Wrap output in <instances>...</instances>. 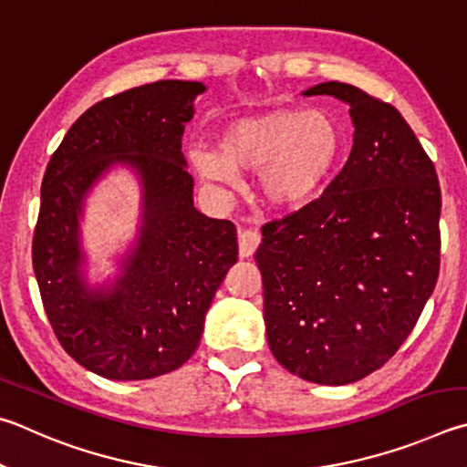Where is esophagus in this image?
Masks as SVG:
<instances>
[{"label":"esophagus","instance_id":"obj_1","mask_svg":"<svg viewBox=\"0 0 467 467\" xmlns=\"http://www.w3.org/2000/svg\"><path fill=\"white\" fill-rule=\"evenodd\" d=\"M238 246H240V256L250 258L260 246V234L254 232V229H240Z\"/></svg>","mask_w":467,"mask_h":467}]
</instances>
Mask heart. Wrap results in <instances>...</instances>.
<instances>
[{"label": "heart", "mask_w": 467, "mask_h": 467, "mask_svg": "<svg viewBox=\"0 0 467 467\" xmlns=\"http://www.w3.org/2000/svg\"><path fill=\"white\" fill-rule=\"evenodd\" d=\"M345 150V130L328 110L281 109L229 122L217 153L194 150L192 161L215 182L260 170L258 188L268 207L297 211L320 196Z\"/></svg>", "instance_id": "1"}]
</instances>
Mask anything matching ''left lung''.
Returning a JSON list of instances; mask_svg holds the SVG:
<instances>
[{"mask_svg":"<svg viewBox=\"0 0 467 467\" xmlns=\"http://www.w3.org/2000/svg\"><path fill=\"white\" fill-rule=\"evenodd\" d=\"M304 94L350 106L353 151L320 199L263 227L254 258L276 361L347 386L398 353L435 289L441 188L394 106L340 81Z\"/></svg>","mask_w":467,"mask_h":467,"instance_id":"8db88e82","label":"left lung"}]
</instances>
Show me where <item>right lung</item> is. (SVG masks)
<instances>
[{
    "label": "right lung",
    "mask_w": 467,
    "mask_h": 467,
    "mask_svg": "<svg viewBox=\"0 0 467 467\" xmlns=\"http://www.w3.org/2000/svg\"><path fill=\"white\" fill-rule=\"evenodd\" d=\"M199 81L161 79L104 98L73 122L48 161L32 238V266L61 347L96 375L151 379L184 365L204 314L238 263L235 225L194 209L182 155ZM125 162L144 186L138 246L112 288L80 275V204L95 180Z\"/></svg>",
    "instance_id": "right-lung-1"
}]
</instances>
